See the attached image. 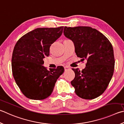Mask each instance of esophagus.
I'll return each mask as SVG.
<instances>
[{
    "instance_id": "esophagus-1",
    "label": "esophagus",
    "mask_w": 124,
    "mask_h": 124,
    "mask_svg": "<svg viewBox=\"0 0 124 124\" xmlns=\"http://www.w3.org/2000/svg\"><path fill=\"white\" fill-rule=\"evenodd\" d=\"M64 70L65 71H66V70H68V69H70V68L69 67H68V66H66V67H64Z\"/></svg>"
}]
</instances>
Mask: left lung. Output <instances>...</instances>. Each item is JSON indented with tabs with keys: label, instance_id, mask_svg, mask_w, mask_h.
Returning a JSON list of instances; mask_svg holds the SVG:
<instances>
[{
	"label": "left lung",
	"instance_id": "8db88e82",
	"mask_svg": "<svg viewBox=\"0 0 124 124\" xmlns=\"http://www.w3.org/2000/svg\"><path fill=\"white\" fill-rule=\"evenodd\" d=\"M64 35L73 42L78 57L86 59L85 68L72 69L75 76L71 81L76 95L91 100L101 95L114 73L113 46L102 33L89 26H65Z\"/></svg>",
	"mask_w": 124,
	"mask_h": 124
}]
</instances>
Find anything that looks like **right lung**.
I'll list each match as a JSON object with an SVG mask.
<instances>
[{"label": "right lung", "instance_id": "add662e5", "mask_svg": "<svg viewBox=\"0 0 124 124\" xmlns=\"http://www.w3.org/2000/svg\"><path fill=\"white\" fill-rule=\"evenodd\" d=\"M63 26L37 28L26 33L16 44L12 56L13 78L24 95L32 100H43L51 95L55 83L63 73L58 66L49 69L42 66L49 56L50 47L62 34Z\"/></svg>", "mask_w": 124, "mask_h": 124}]
</instances>
